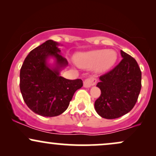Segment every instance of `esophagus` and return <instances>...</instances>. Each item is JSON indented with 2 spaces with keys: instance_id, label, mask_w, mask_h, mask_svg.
I'll list each match as a JSON object with an SVG mask.
<instances>
[{
  "instance_id": "obj_1",
  "label": "esophagus",
  "mask_w": 156,
  "mask_h": 156,
  "mask_svg": "<svg viewBox=\"0 0 156 156\" xmlns=\"http://www.w3.org/2000/svg\"><path fill=\"white\" fill-rule=\"evenodd\" d=\"M96 82H97L96 78H94V77L91 76L89 77V78H87V79L84 80L83 87H85V88H89V87H91L92 86H94V84L96 83Z\"/></svg>"
}]
</instances>
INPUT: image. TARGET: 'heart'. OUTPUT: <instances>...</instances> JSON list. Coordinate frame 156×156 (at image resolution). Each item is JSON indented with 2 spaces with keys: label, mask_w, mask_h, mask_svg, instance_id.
<instances>
[{
  "label": "heart",
  "mask_w": 156,
  "mask_h": 156,
  "mask_svg": "<svg viewBox=\"0 0 156 156\" xmlns=\"http://www.w3.org/2000/svg\"><path fill=\"white\" fill-rule=\"evenodd\" d=\"M117 58V53L113 50H94L77 53L74 61L78 67H94L96 72H103L112 67Z\"/></svg>",
  "instance_id": "heart-1"
}]
</instances>
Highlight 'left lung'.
Instances as JSON below:
<instances>
[{"label": "left lung", "instance_id": "8db88e82", "mask_svg": "<svg viewBox=\"0 0 156 156\" xmlns=\"http://www.w3.org/2000/svg\"><path fill=\"white\" fill-rule=\"evenodd\" d=\"M120 53L119 64L100 77L97 84L101 94L94 102V108L105 119H116L129 112L141 90V73L136 61L124 51Z\"/></svg>", "mask_w": 156, "mask_h": 156}]
</instances>
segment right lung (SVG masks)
Segmentation results:
<instances>
[{
  "label": "right lung",
  "mask_w": 156,
  "mask_h": 156,
  "mask_svg": "<svg viewBox=\"0 0 156 156\" xmlns=\"http://www.w3.org/2000/svg\"><path fill=\"white\" fill-rule=\"evenodd\" d=\"M58 42L50 39L30 52L20 73V89L26 104L42 117H55L67 110L73 94L83 86L81 79L60 76L68 66ZM53 59V63L49 62Z\"/></svg>",
  "instance_id": "right-lung-1"
}]
</instances>
